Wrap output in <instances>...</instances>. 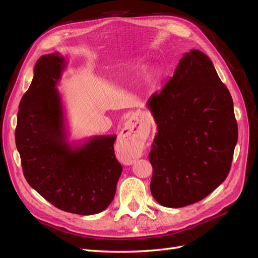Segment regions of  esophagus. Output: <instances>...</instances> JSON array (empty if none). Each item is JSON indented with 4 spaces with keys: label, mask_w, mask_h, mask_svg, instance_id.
<instances>
[{
    "label": "esophagus",
    "mask_w": 258,
    "mask_h": 258,
    "mask_svg": "<svg viewBox=\"0 0 258 258\" xmlns=\"http://www.w3.org/2000/svg\"><path fill=\"white\" fill-rule=\"evenodd\" d=\"M124 128H126V130H128V134H130L131 136H135L136 134V123L132 122L131 120H129L126 126H124ZM142 145L140 144L137 140H134V139H129L128 141L124 142L122 145H121V151H122V154L126 156V158L132 162L135 161L136 159L141 157L142 155Z\"/></svg>",
    "instance_id": "1"
}]
</instances>
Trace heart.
<instances>
[{
	"label": "heart",
	"instance_id": "obj_1",
	"mask_svg": "<svg viewBox=\"0 0 258 258\" xmlns=\"http://www.w3.org/2000/svg\"><path fill=\"white\" fill-rule=\"evenodd\" d=\"M144 66H145L144 61H143L142 59H138L137 61L134 62V63H132V69L141 70V69L144 68ZM157 76H158L157 71H153V72H151L150 75H148V81H150V82H154L156 79H157Z\"/></svg>",
	"mask_w": 258,
	"mask_h": 258
}]
</instances>
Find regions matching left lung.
Listing matches in <instances>:
<instances>
[{
  "mask_svg": "<svg viewBox=\"0 0 258 258\" xmlns=\"http://www.w3.org/2000/svg\"><path fill=\"white\" fill-rule=\"evenodd\" d=\"M147 107L157 124L148 155L153 197L167 208L196 204L231 167L238 124L229 90L207 54L191 49Z\"/></svg>",
  "mask_w": 258,
  "mask_h": 258,
  "instance_id": "1",
  "label": "left lung"
}]
</instances>
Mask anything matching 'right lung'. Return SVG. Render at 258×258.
I'll return each mask as SVG.
<instances>
[{"label": "right lung", "mask_w": 258, "mask_h": 258, "mask_svg": "<svg viewBox=\"0 0 258 258\" xmlns=\"http://www.w3.org/2000/svg\"><path fill=\"white\" fill-rule=\"evenodd\" d=\"M67 64L59 52L36 61L32 83L19 104L15 139L32 188L62 211L92 215L111 205L122 167L114 154L116 135L69 141L57 89Z\"/></svg>", "instance_id": "add662e5"}]
</instances>
